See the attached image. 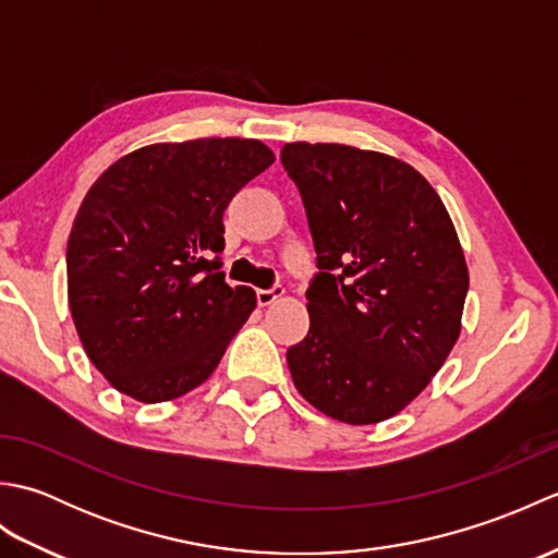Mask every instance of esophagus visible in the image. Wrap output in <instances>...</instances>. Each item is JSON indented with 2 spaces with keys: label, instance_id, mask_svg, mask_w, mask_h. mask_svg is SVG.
<instances>
[{
  "label": "esophagus",
  "instance_id": "1",
  "mask_svg": "<svg viewBox=\"0 0 558 558\" xmlns=\"http://www.w3.org/2000/svg\"><path fill=\"white\" fill-rule=\"evenodd\" d=\"M282 294H286L282 286H272L268 290H256V302H258V306H268V304H272L276 300H280Z\"/></svg>",
  "mask_w": 558,
  "mask_h": 558
}]
</instances>
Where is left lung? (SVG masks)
Returning <instances> with one entry per match:
<instances>
[{"label": "left lung", "mask_w": 558, "mask_h": 558, "mask_svg": "<svg viewBox=\"0 0 558 558\" xmlns=\"http://www.w3.org/2000/svg\"><path fill=\"white\" fill-rule=\"evenodd\" d=\"M318 272L310 333L288 350L292 381L345 424L393 417L460 336L468 264L444 201L408 162L342 144H286Z\"/></svg>", "instance_id": "1"}]
</instances>
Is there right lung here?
Returning a JSON list of instances; mask_svg holds the SVG:
<instances>
[{"mask_svg": "<svg viewBox=\"0 0 558 558\" xmlns=\"http://www.w3.org/2000/svg\"><path fill=\"white\" fill-rule=\"evenodd\" d=\"M272 160L254 138L153 144L88 189L66 244L69 310L120 393L174 400L216 372L256 310V292L220 270L222 213Z\"/></svg>", "mask_w": 558, "mask_h": 558, "instance_id": "add662e5", "label": "right lung"}]
</instances>
